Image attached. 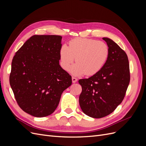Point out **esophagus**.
I'll use <instances>...</instances> for the list:
<instances>
[{
  "mask_svg": "<svg viewBox=\"0 0 146 146\" xmlns=\"http://www.w3.org/2000/svg\"><path fill=\"white\" fill-rule=\"evenodd\" d=\"M72 83H76V82H77V78L72 77Z\"/></svg>",
  "mask_w": 146,
  "mask_h": 146,
  "instance_id": "esophagus-1",
  "label": "esophagus"
}]
</instances>
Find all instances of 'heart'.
Returning a JSON list of instances; mask_svg holds the SVG:
<instances>
[{
  "mask_svg": "<svg viewBox=\"0 0 146 146\" xmlns=\"http://www.w3.org/2000/svg\"><path fill=\"white\" fill-rule=\"evenodd\" d=\"M109 56V48L103 41L92 39L77 38L69 42V46H61L60 50V64L68 70L76 58L77 63L69 69L74 76L85 74L92 76L102 69Z\"/></svg>",
  "mask_w": 146,
  "mask_h": 146,
  "instance_id": "heart-1",
  "label": "heart"
}]
</instances>
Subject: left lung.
Instances as JSON below:
<instances>
[{"label": "left lung", "instance_id": "1", "mask_svg": "<svg viewBox=\"0 0 146 146\" xmlns=\"http://www.w3.org/2000/svg\"><path fill=\"white\" fill-rule=\"evenodd\" d=\"M109 48L104 67L88 78L80 79L79 104L83 112L93 118L108 115L122 102L130 83L129 63L126 53L110 38H103Z\"/></svg>", "mask_w": 146, "mask_h": 146}]
</instances>
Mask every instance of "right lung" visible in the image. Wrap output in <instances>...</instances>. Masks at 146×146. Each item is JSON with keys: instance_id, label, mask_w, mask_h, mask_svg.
Instances as JSON below:
<instances>
[{"instance_id": "add662e5", "label": "right lung", "mask_w": 146, "mask_h": 146, "mask_svg": "<svg viewBox=\"0 0 146 146\" xmlns=\"http://www.w3.org/2000/svg\"><path fill=\"white\" fill-rule=\"evenodd\" d=\"M62 37L33 35L12 60L10 84L24 111L37 117L50 115L58 107L72 78L59 64Z\"/></svg>"}]
</instances>
